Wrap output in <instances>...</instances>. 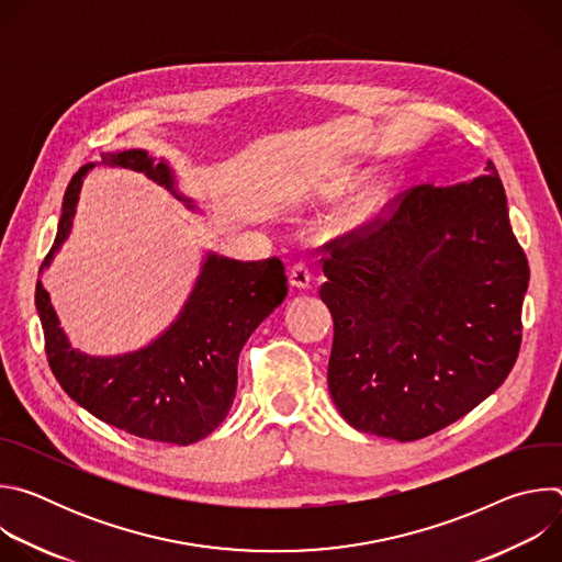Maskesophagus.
I'll return each mask as SVG.
<instances>
[{"label": "esophagus", "instance_id": "obj_1", "mask_svg": "<svg viewBox=\"0 0 562 562\" xmlns=\"http://www.w3.org/2000/svg\"><path fill=\"white\" fill-rule=\"evenodd\" d=\"M289 284L293 289H308L311 284V271L304 262H297L291 271H289Z\"/></svg>", "mask_w": 562, "mask_h": 562}]
</instances>
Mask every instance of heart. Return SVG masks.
I'll return each instance as SVG.
<instances>
[{"label":"heart","mask_w":562,"mask_h":562,"mask_svg":"<svg viewBox=\"0 0 562 562\" xmlns=\"http://www.w3.org/2000/svg\"><path fill=\"white\" fill-rule=\"evenodd\" d=\"M378 211H380V195L375 191H367L353 202L349 217L351 222L360 224V222H369Z\"/></svg>","instance_id":"heart-1"}]
</instances>
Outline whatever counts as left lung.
Here are the masks:
<instances>
[{
    "label": "left lung",
    "mask_w": 562,
    "mask_h": 562,
    "mask_svg": "<svg viewBox=\"0 0 562 562\" xmlns=\"http://www.w3.org/2000/svg\"><path fill=\"white\" fill-rule=\"evenodd\" d=\"M487 171L416 187L375 228L329 243V393L362 434L431 436L490 397L518 358L529 265Z\"/></svg>",
    "instance_id": "left-lung-1"
}]
</instances>
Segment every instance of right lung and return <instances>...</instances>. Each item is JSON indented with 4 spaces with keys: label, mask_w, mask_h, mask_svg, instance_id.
Segmentation results:
<instances>
[{
    "label": "right lung",
    "mask_w": 562,
    "mask_h": 562,
    "mask_svg": "<svg viewBox=\"0 0 562 562\" xmlns=\"http://www.w3.org/2000/svg\"><path fill=\"white\" fill-rule=\"evenodd\" d=\"M102 165L144 173L176 193L189 211H200L191 198L180 195L176 171L165 157L128 148L102 153ZM93 167L72 176L40 273L68 239L79 191ZM284 297L286 276L278 258L243 262L209 251L184 306L162 334L128 353L89 356L70 345L42 282L35 289L48 364L61 389L102 423L171 445H193L222 425L237 389L239 351Z\"/></svg>",
    "instance_id": "obj_1"
}]
</instances>
